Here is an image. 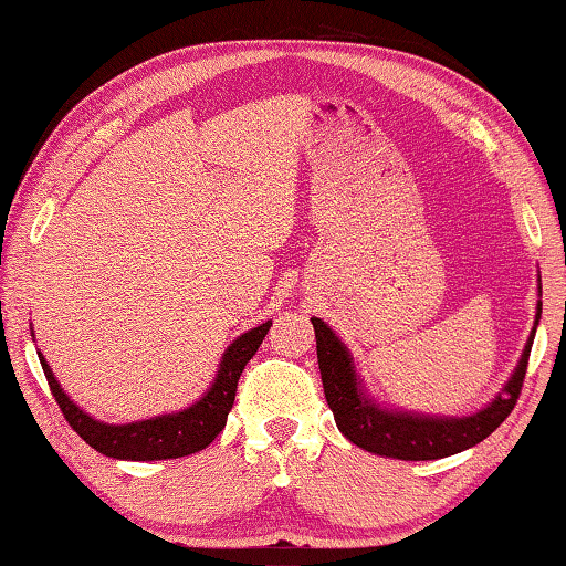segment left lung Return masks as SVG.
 <instances>
[{
  "mask_svg": "<svg viewBox=\"0 0 566 566\" xmlns=\"http://www.w3.org/2000/svg\"><path fill=\"white\" fill-rule=\"evenodd\" d=\"M542 312V304H539ZM537 312V322H539ZM316 334V358L322 371L324 396L328 408L334 410V420L342 433L354 446L368 453L398 458V460H438L462 453L480 440H485L492 430L502 426L512 408L517 406L522 384H525L532 336L520 358L517 371L505 386V394L497 396L488 408L468 418H423L408 413H390V410L371 403L358 388L352 356L344 344L334 336L322 318H312Z\"/></svg>",
  "mask_w": 566,
  "mask_h": 566,
  "instance_id": "left-lung-1",
  "label": "left lung"
}]
</instances>
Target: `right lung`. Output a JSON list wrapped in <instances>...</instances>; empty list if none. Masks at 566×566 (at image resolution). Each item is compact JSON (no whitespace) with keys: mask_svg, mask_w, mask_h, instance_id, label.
<instances>
[{"mask_svg":"<svg viewBox=\"0 0 566 566\" xmlns=\"http://www.w3.org/2000/svg\"><path fill=\"white\" fill-rule=\"evenodd\" d=\"M272 322L252 328V332L242 334L234 342L220 364L218 378H214L212 388L198 400L192 408L182 410V413L172 416H158L150 420H138V423L128 426H106L98 423L84 410L74 406V400L61 390L54 374H51L44 356H39L41 368L49 381L51 394H54L61 413L69 420V426L86 440L91 448L98 453L118 460H168V458H185L198 453V450L208 448L220 430L228 423V413L234 403V394H238V381L248 366L250 358L256 354L262 338L270 332Z\"/></svg>","mask_w":566,"mask_h":566,"instance_id":"1","label":"right lung"}]
</instances>
